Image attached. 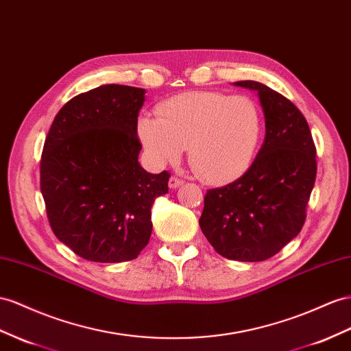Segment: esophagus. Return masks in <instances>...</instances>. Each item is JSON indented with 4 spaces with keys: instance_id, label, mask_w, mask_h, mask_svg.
Here are the masks:
<instances>
[{
    "instance_id": "1",
    "label": "esophagus",
    "mask_w": 351,
    "mask_h": 351,
    "mask_svg": "<svg viewBox=\"0 0 351 351\" xmlns=\"http://www.w3.org/2000/svg\"><path fill=\"white\" fill-rule=\"evenodd\" d=\"M184 184V181L181 178H178V176H172L169 179V186L172 188V190H175V188H179Z\"/></svg>"
}]
</instances>
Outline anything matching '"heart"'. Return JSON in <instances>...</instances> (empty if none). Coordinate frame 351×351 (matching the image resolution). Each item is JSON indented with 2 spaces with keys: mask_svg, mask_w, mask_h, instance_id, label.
<instances>
[{
  "mask_svg": "<svg viewBox=\"0 0 351 351\" xmlns=\"http://www.w3.org/2000/svg\"><path fill=\"white\" fill-rule=\"evenodd\" d=\"M263 134V114L247 96L188 92L157 106V119L142 117L138 136L149 156L169 163L188 148V163L204 182L221 185L243 175Z\"/></svg>",
  "mask_w": 351,
  "mask_h": 351,
  "instance_id": "1",
  "label": "heart"
}]
</instances>
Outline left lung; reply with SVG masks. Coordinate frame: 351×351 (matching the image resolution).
<instances>
[{"mask_svg": "<svg viewBox=\"0 0 351 351\" xmlns=\"http://www.w3.org/2000/svg\"><path fill=\"white\" fill-rule=\"evenodd\" d=\"M234 84L258 92L264 143L243 176L206 193L199 223L223 258L258 263L300 234L316 181V147L307 120L289 99L250 80Z\"/></svg>", "mask_w": 351, "mask_h": 351, "instance_id": "left-lung-1", "label": "left lung"}]
</instances>
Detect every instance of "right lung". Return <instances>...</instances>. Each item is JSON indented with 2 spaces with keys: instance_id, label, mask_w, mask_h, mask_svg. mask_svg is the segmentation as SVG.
<instances>
[{
  "instance_id": "right-lung-1",
  "label": "right lung",
  "mask_w": 351,
  "mask_h": 351,
  "mask_svg": "<svg viewBox=\"0 0 351 351\" xmlns=\"http://www.w3.org/2000/svg\"><path fill=\"white\" fill-rule=\"evenodd\" d=\"M139 87L105 84L68 101L44 142L40 186L55 236L93 263H124L148 245L151 208L169 193L167 170L138 161Z\"/></svg>"
}]
</instances>
